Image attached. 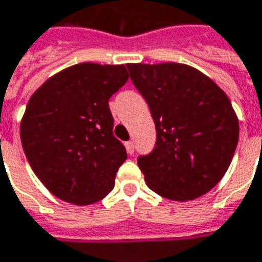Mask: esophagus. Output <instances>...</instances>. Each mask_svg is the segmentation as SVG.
Returning a JSON list of instances; mask_svg holds the SVG:
<instances>
[{"instance_id":"1","label":"esophagus","mask_w":262,"mask_h":262,"mask_svg":"<svg viewBox=\"0 0 262 262\" xmlns=\"http://www.w3.org/2000/svg\"><path fill=\"white\" fill-rule=\"evenodd\" d=\"M125 147L129 155H133V153H135V143H133V142H126Z\"/></svg>"}]
</instances>
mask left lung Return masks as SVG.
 <instances>
[{"mask_svg": "<svg viewBox=\"0 0 262 262\" xmlns=\"http://www.w3.org/2000/svg\"><path fill=\"white\" fill-rule=\"evenodd\" d=\"M150 107L156 146L137 164L155 193L174 201L206 194L226 174L238 143V118L226 92L184 63H127Z\"/></svg>", "mask_w": 262, "mask_h": 262, "instance_id": "8db88e82", "label": "left lung"}]
</instances>
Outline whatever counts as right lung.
I'll list each match as a JSON object with an SVG mask.
<instances>
[{
  "instance_id": "add662e5",
  "label": "right lung",
  "mask_w": 262,
  "mask_h": 262,
  "mask_svg": "<svg viewBox=\"0 0 262 262\" xmlns=\"http://www.w3.org/2000/svg\"><path fill=\"white\" fill-rule=\"evenodd\" d=\"M125 65L83 62L51 76L29 98L21 143L31 169L58 199L86 206L112 191L127 153L113 136L109 99Z\"/></svg>"
}]
</instances>
